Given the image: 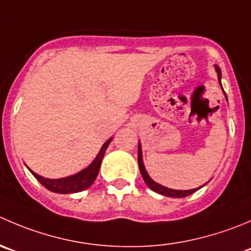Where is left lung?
<instances>
[{"label": "left lung", "mask_w": 251, "mask_h": 251, "mask_svg": "<svg viewBox=\"0 0 251 251\" xmlns=\"http://www.w3.org/2000/svg\"><path fill=\"white\" fill-rule=\"evenodd\" d=\"M216 71H217V74H218V79L221 81V70L218 69L217 66H216ZM137 160H138V167H140V172H141V174H142V177H143V180H145V182L148 185V187H150V189H152V190L155 191V193L160 194V195L169 196V198H186V196L191 195V194H194L196 190H199V189H200V187H199V189H193V190H173V189H168V187L162 186V185H159V184H157L155 181H153V180L150 177V175L147 174V172H146L145 167H143L142 152H141L140 145H138Z\"/></svg>", "instance_id": "left-lung-1"}]
</instances>
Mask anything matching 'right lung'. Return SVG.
<instances>
[{
    "mask_svg": "<svg viewBox=\"0 0 251 251\" xmlns=\"http://www.w3.org/2000/svg\"><path fill=\"white\" fill-rule=\"evenodd\" d=\"M110 141L111 138L104 143L100 152L98 153L97 158L93 160V163H92L88 168H86V169L82 170V172L77 173V174L72 175V176L62 177V179H45V177L40 176V175L35 174V173L30 170L31 174L40 181L41 185H44L48 190L52 191V193L72 194L86 190V189H88V187L93 184L97 175H98L99 168H100L101 160H103L104 157V153H105Z\"/></svg>",
    "mask_w": 251,
    "mask_h": 251,
    "instance_id": "right-lung-1",
    "label": "right lung"
}]
</instances>
